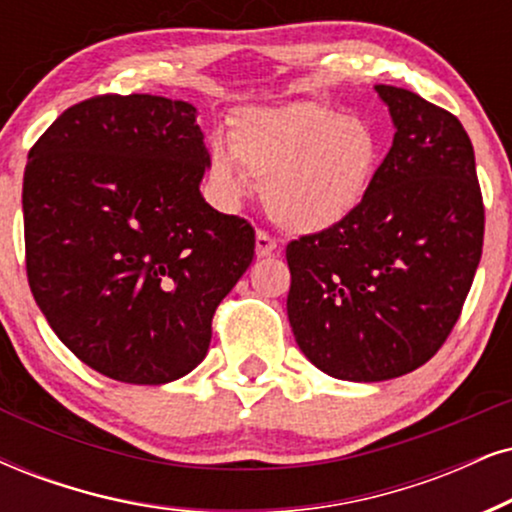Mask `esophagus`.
<instances>
[{
	"label": "esophagus",
	"instance_id": "esophagus-1",
	"mask_svg": "<svg viewBox=\"0 0 512 512\" xmlns=\"http://www.w3.org/2000/svg\"><path fill=\"white\" fill-rule=\"evenodd\" d=\"M255 245H257V257H269L278 250V241L269 234V231H264V229H257Z\"/></svg>",
	"mask_w": 512,
	"mask_h": 512
}]
</instances>
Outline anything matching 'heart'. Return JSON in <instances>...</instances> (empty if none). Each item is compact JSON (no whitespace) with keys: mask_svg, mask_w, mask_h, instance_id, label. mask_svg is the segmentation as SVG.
Segmentation results:
<instances>
[{"mask_svg":"<svg viewBox=\"0 0 512 512\" xmlns=\"http://www.w3.org/2000/svg\"><path fill=\"white\" fill-rule=\"evenodd\" d=\"M380 165V141L361 118L319 101L250 108L231 125L229 148L210 151V177L224 198L260 181L264 205L290 231L331 229L364 203Z\"/></svg>","mask_w":512,"mask_h":512,"instance_id":"heart-1","label":"heart"}]
</instances>
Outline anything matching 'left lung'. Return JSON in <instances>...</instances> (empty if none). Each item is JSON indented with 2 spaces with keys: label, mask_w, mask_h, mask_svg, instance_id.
Instances as JSON below:
<instances>
[{
  "label": "left lung",
  "mask_w": 512,
  "mask_h": 512,
  "mask_svg": "<svg viewBox=\"0 0 512 512\" xmlns=\"http://www.w3.org/2000/svg\"><path fill=\"white\" fill-rule=\"evenodd\" d=\"M394 141L340 224L288 243V319L323 373L378 383L416 371L454 331L482 257L484 203L461 120L378 84Z\"/></svg>",
  "instance_id": "8db88e82"
}]
</instances>
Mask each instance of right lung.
I'll list each match as a JSON object with an SVG mask.
<instances>
[{
    "mask_svg": "<svg viewBox=\"0 0 512 512\" xmlns=\"http://www.w3.org/2000/svg\"><path fill=\"white\" fill-rule=\"evenodd\" d=\"M208 165L196 108L151 94L75 103L30 148V290L94 371L163 385L208 354L212 316L255 257L248 219L200 196Z\"/></svg>",
    "mask_w": 512,
    "mask_h": 512,
    "instance_id": "1",
    "label": "right lung"
}]
</instances>
